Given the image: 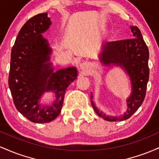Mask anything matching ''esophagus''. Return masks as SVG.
<instances>
[{
    "label": "esophagus",
    "mask_w": 159,
    "mask_h": 159,
    "mask_svg": "<svg viewBox=\"0 0 159 159\" xmlns=\"http://www.w3.org/2000/svg\"><path fill=\"white\" fill-rule=\"evenodd\" d=\"M80 69H81L82 70L86 71L89 69V65L88 62H83V63L80 64Z\"/></svg>",
    "instance_id": "obj_1"
}]
</instances>
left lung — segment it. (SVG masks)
I'll use <instances>...</instances> for the list:
<instances>
[{"label": "left lung", "instance_id": "1", "mask_svg": "<svg viewBox=\"0 0 159 159\" xmlns=\"http://www.w3.org/2000/svg\"><path fill=\"white\" fill-rule=\"evenodd\" d=\"M132 38L113 41L103 45V51L100 58L105 65H117L123 67L130 76L132 85V93L128 98L127 112L122 116H108L92 105L95 113L109 122L126 120L129 119L143 102L147 92L149 76V49L143 38L141 32L137 26L131 27ZM92 98V94L91 95Z\"/></svg>", "mask_w": 159, "mask_h": 159}]
</instances>
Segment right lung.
Wrapping results in <instances>:
<instances>
[{"instance_id": "1", "label": "right lung", "mask_w": 159, "mask_h": 159, "mask_svg": "<svg viewBox=\"0 0 159 159\" xmlns=\"http://www.w3.org/2000/svg\"><path fill=\"white\" fill-rule=\"evenodd\" d=\"M47 13L37 14L25 22L12 48L8 83L18 111L28 120L46 123L59 115L67 86L76 80L77 70L68 67L53 73L49 61L51 49L41 33L50 25ZM53 90L57 101L51 107L39 103L44 91Z\"/></svg>"}]
</instances>
